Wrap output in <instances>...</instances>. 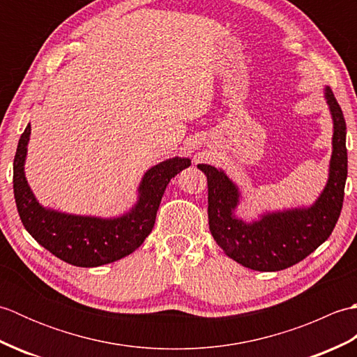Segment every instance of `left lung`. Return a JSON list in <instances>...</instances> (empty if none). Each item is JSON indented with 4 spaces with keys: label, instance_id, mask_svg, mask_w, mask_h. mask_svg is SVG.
<instances>
[{
    "label": "left lung",
    "instance_id": "obj_1",
    "mask_svg": "<svg viewBox=\"0 0 357 357\" xmlns=\"http://www.w3.org/2000/svg\"><path fill=\"white\" fill-rule=\"evenodd\" d=\"M333 121L328 178L310 206L264 210L252 221L238 216L242 188L222 169L198 164L207 176L208 227L216 244L233 261L257 271H279L313 253L328 239L339 219L347 181V126L328 86L324 87Z\"/></svg>",
    "mask_w": 357,
    "mask_h": 357
}]
</instances>
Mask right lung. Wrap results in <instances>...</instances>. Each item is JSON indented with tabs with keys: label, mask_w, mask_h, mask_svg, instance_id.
I'll use <instances>...</instances> for the list:
<instances>
[{
	"label": "right lung",
	"mask_w": 357,
	"mask_h": 357,
	"mask_svg": "<svg viewBox=\"0 0 357 357\" xmlns=\"http://www.w3.org/2000/svg\"><path fill=\"white\" fill-rule=\"evenodd\" d=\"M30 124L13 159V193L22 225L38 244L77 267H100L133 253L150 234L167 184L190 165V158L165 159L142 174L136 201L124 213L104 218L44 207L26 178Z\"/></svg>",
	"instance_id": "right-lung-1"
}]
</instances>
